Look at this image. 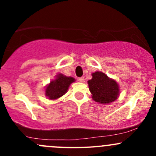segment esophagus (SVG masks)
<instances>
[{
	"label": "esophagus",
	"instance_id": "1",
	"mask_svg": "<svg viewBox=\"0 0 156 156\" xmlns=\"http://www.w3.org/2000/svg\"><path fill=\"white\" fill-rule=\"evenodd\" d=\"M78 81H79V82H84V77H81V78H78Z\"/></svg>",
	"mask_w": 156,
	"mask_h": 156
}]
</instances>
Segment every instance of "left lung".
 I'll return each mask as SVG.
<instances>
[{
  "instance_id": "obj_1",
  "label": "left lung",
  "mask_w": 156,
  "mask_h": 156,
  "mask_svg": "<svg viewBox=\"0 0 156 156\" xmlns=\"http://www.w3.org/2000/svg\"><path fill=\"white\" fill-rule=\"evenodd\" d=\"M91 75L92 78L87 81V84L94 101L107 105L119 98L120 87L115 80L108 78L102 72H95Z\"/></svg>"
}]
</instances>
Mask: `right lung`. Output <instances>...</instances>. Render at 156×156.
I'll list each match as a JSON object with an SVG mask.
<instances>
[{
    "label": "right lung",
    "mask_w": 156,
    "mask_h": 156,
    "mask_svg": "<svg viewBox=\"0 0 156 156\" xmlns=\"http://www.w3.org/2000/svg\"><path fill=\"white\" fill-rule=\"evenodd\" d=\"M75 79L72 77H68L63 74H57L55 79L52 80L45 87V96L50 100H55L60 98L68 91L69 86L75 82Z\"/></svg>",
    "instance_id": "right-lung-1"
}]
</instances>
